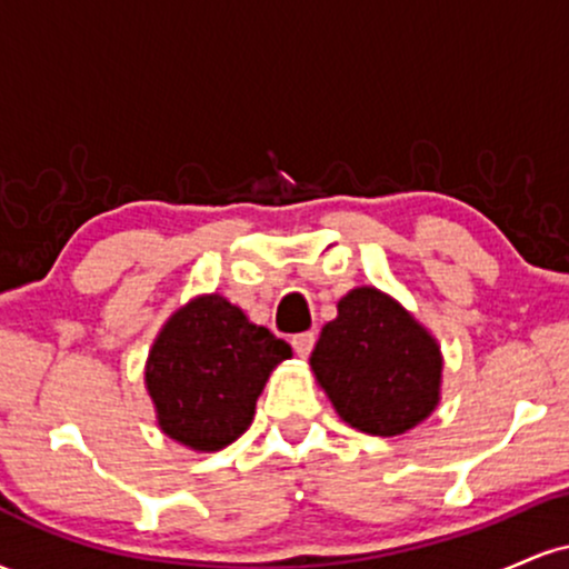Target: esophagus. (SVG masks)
I'll list each match as a JSON object with an SVG mask.
<instances>
[{"label": "esophagus", "mask_w": 569, "mask_h": 569, "mask_svg": "<svg viewBox=\"0 0 569 569\" xmlns=\"http://www.w3.org/2000/svg\"><path fill=\"white\" fill-rule=\"evenodd\" d=\"M312 345H316V331H302V335L291 337V348L297 350V356H310Z\"/></svg>", "instance_id": "1"}]
</instances>
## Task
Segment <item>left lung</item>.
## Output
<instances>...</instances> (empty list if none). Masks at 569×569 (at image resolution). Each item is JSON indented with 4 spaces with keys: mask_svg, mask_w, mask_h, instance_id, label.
Instances as JSON below:
<instances>
[{
    "mask_svg": "<svg viewBox=\"0 0 569 569\" xmlns=\"http://www.w3.org/2000/svg\"><path fill=\"white\" fill-rule=\"evenodd\" d=\"M323 326L310 356L321 388L345 422L371 436H398L439 403L436 339L382 291L352 289Z\"/></svg>",
    "mask_w": 569,
    "mask_h": 569,
    "instance_id": "obj_1",
    "label": "left lung"
}]
</instances>
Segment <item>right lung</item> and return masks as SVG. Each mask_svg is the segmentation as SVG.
<instances>
[{
  "label": "right lung",
  "mask_w": 569,
  "mask_h": 569,
  "mask_svg": "<svg viewBox=\"0 0 569 569\" xmlns=\"http://www.w3.org/2000/svg\"><path fill=\"white\" fill-rule=\"evenodd\" d=\"M289 342L219 293L200 297L162 326L147 361L160 428L200 452H217L251 426L267 377Z\"/></svg>",
  "instance_id": "obj_1"
}]
</instances>
